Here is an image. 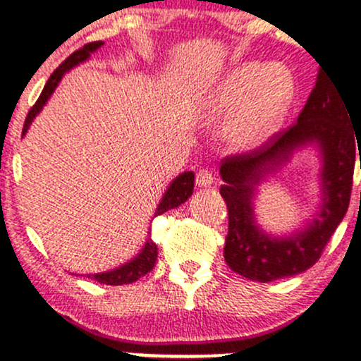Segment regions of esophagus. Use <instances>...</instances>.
<instances>
[{
    "mask_svg": "<svg viewBox=\"0 0 361 361\" xmlns=\"http://www.w3.org/2000/svg\"><path fill=\"white\" fill-rule=\"evenodd\" d=\"M212 181H214V176L209 169H200V171L197 173V185L198 186H210L212 185Z\"/></svg>",
    "mask_w": 361,
    "mask_h": 361,
    "instance_id": "34e87169",
    "label": "esophagus"
}]
</instances>
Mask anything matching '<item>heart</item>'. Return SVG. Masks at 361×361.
<instances>
[{
    "instance_id": "1",
    "label": "heart",
    "mask_w": 361,
    "mask_h": 361,
    "mask_svg": "<svg viewBox=\"0 0 361 361\" xmlns=\"http://www.w3.org/2000/svg\"><path fill=\"white\" fill-rule=\"evenodd\" d=\"M293 91L295 82L285 66L244 62L215 91L209 114L221 118L235 111L229 126L231 139L238 146H255L280 126Z\"/></svg>"
}]
</instances>
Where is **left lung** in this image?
Segmentation results:
<instances>
[{"label": "left lung", "instance_id": "obj_1", "mask_svg": "<svg viewBox=\"0 0 361 361\" xmlns=\"http://www.w3.org/2000/svg\"><path fill=\"white\" fill-rule=\"evenodd\" d=\"M305 143H317L323 154L322 212L299 233L273 238L255 226L252 212L255 186ZM360 146L343 94L321 69L295 123L276 132L255 151L224 157L221 195L229 214L224 258L231 270L244 279L268 283L299 275L316 264L350 205L355 152Z\"/></svg>", "mask_w": 361, "mask_h": 361}]
</instances>
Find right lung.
I'll use <instances>...</instances> for the list:
<instances>
[{"label": "right lung", "instance_id": "obj_1", "mask_svg": "<svg viewBox=\"0 0 361 361\" xmlns=\"http://www.w3.org/2000/svg\"><path fill=\"white\" fill-rule=\"evenodd\" d=\"M102 45H103V42L86 44L85 47L78 49L76 52H73L71 56H69L68 59L62 62L59 68H57L56 71L51 74L47 85L44 86L42 93H40L39 100H37L35 105L32 106L30 111H28L27 118H25L23 135H25V132L28 130V127H30L32 120L35 118V115L44 109V105L47 103L49 98H51L54 90H56L57 85L61 82L62 76H64V74L68 73L69 69H73L74 66H78L80 62L88 59V57L91 56V52H94L97 49H100ZM193 181H195V175L192 171H185V173H181V175L178 178H175V180L171 181V185L168 186L166 193L163 195V200H161L159 205H157L154 217H157V215H161L164 212H168V210L175 209V207L181 205L183 202L188 200V198L192 197V193H193ZM156 259H157V246L154 244V241L149 238L146 244H144L142 251H140L134 259H130L128 263L122 264V267L115 268V270H111V271L97 273V275H88V276H90V279L100 281V283H105V285L132 283V281L139 280L140 276L147 275V273L151 271L152 268H154Z\"/></svg>", "mask_w": 361, "mask_h": 361}]
</instances>
